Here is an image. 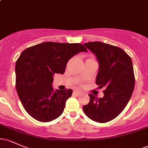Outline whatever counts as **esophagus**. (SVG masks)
Returning a JSON list of instances; mask_svg holds the SVG:
<instances>
[{
    "label": "esophagus",
    "mask_w": 148,
    "mask_h": 148,
    "mask_svg": "<svg viewBox=\"0 0 148 148\" xmlns=\"http://www.w3.org/2000/svg\"><path fill=\"white\" fill-rule=\"evenodd\" d=\"M81 93H82V92L81 90H75L74 91V94L76 95H80Z\"/></svg>",
    "instance_id": "34e87169"
}]
</instances>
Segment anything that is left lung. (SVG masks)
Here are the masks:
<instances>
[{
    "label": "left lung",
    "instance_id": "1",
    "mask_svg": "<svg viewBox=\"0 0 148 148\" xmlns=\"http://www.w3.org/2000/svg\"><path fill=\"white\" fill-rule=\"evenodd\" d=\"M84 45L99 62L96 84L104 88V95L98 99L89 94L90 101L83 110L91 120L107 123L121 113L133 93L135 77L132 59L123 49L108 44L90 42Z\"/></svg>",
    "mask_w": 148,
    "mask_h": 148
}]
</instances>
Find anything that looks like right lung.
I'll return each mask as SVG.
<instances>
[{"label": "right lung", "mask_w": 148, "mask_h": 148, "mask_svg": "<svg viewBox=\"0 0 148 148\" xmlns=\"http://www.w3.org/2000/svg\"><path fill=\"white\" fill-rule=\"evenodd\" d=\"M87 52L79 43L47 42L25 49L16 60V89L27 113L42 123L52 121L63 113L72 90L53 91L55 74H64L68 60Z\"/></svg>", "instance_id": "right-lung-1"}]
</instances>
